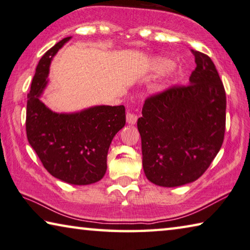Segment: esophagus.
Instances as JSON below:
<instances>
[{
    "mask_svg": "<svg viewBox=\"0 0 250 250\" xmlns=\"http://www.w3.org/2000/svg\"><path fill=\"white\" fill-rule=\"evenodd\" d=\"M126 121L128 124H135L137 122V115L135 114L132 109H127V114H126Z\"/></svg>",
    "mask_w": 250,
    "mask_h": 250,
    "instance_id": "34e87169",
    "label": "esophagus"
}]
</instances>
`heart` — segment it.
I'll list each match as a JSON object with an SVG mask.
<instances>
[{"label": "heart", "mask_w": 250, "mask_h": 250, "mask_svg": "<svg viewBox=\"0 0 250 250\" xmlns=\"http://www.w3.org/2000/svg\"><path fill=\"white\" fill-rule=\"evenodd\" d=\"M173 67H174L173 61L165 59V57H159V59L155 60V62H154V68L159 73L168 72Z\"/></svg>", "instance_id": "heart-1"}]
</instances>
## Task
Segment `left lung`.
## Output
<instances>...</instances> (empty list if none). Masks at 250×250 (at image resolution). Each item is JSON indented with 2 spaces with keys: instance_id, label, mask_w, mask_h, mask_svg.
Returning a JSON list of instances; mask_svg holds the SVG:
<instances>
[{
  "instance_id": "obj_1",
  "label": "left lung",
  "mask_w": 250,
  "mask_h": 250,
  "mask_svg": "<svg viewBox=\"0 0 250 250\" xmlns=\"http://www.w3.org/2000/svg\"><path fill=\"white\" fill-rule=\"evenodd\" d=\"M196 66L188 85L146 98L137 127L143 168L155 185L176 187L198 179L223 145L226 93L211 59L191 50Z\"/></svg>"
}]
</instances>
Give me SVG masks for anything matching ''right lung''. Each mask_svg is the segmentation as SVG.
<instances>
[{
  "label": "right lung",
  "instance_id": "1",
  "mask_svg": "<svg viewBox=\"0 0 250 250\" xmlns=\"http://www.w3.org/2000/svg\"><path fill=\"white\" fill-rule=\"evenodd\" d=\"M65 38L40 60L27 94L26 135L48 173L73 185H89L103 178L110 143L126 122L125 107L94 106L79 113L59 114L40 97L47 84L50 64Z\"/></svg>",
  "mask_w": 250,
  "mask_h": 250
}]
</instances>
